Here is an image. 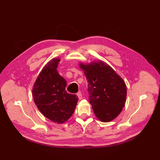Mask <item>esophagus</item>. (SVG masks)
<instances>
[{"label":"esophagus","mask_w":160,"mask_h":160,"mask_svg":"<svg viewBox=\"0 0 160 160\" xmlns=\"http://www.w3.org/2000/svg\"><path fill=\"white\" fill-rule=\"evenodd\" d=\"M77 96H78V98L79 99V100L82 99V94H81V92H80V91L77 93Z\"/></svg>","instance_id":"34e87169"}]
</instances>
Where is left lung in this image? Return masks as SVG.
I'll return each instance as SVG.
<instances>
[{"mask_svg": "<svg viewBox=\"0 0 160 160\" xmlns=\"http://www.w3.org/2000/svg\"><path fill=\"white\" fill-rule=\"evenodd\" d=\"M79 64L88 81L89 102L95 115L103 122L115 119L125 105V82L111 66L101 60Z\"/></svg>", "mask_w": 160, "mask_h": 160, "instance_id": "8db88e82", "label": "left lung"}]
</instances>
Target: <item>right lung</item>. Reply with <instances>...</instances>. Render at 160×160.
<instances>
[{
	"label": "right lung",
	"instance_id": "obj_1",
	"mask_svg": "<svg viewBox=\"0 0 160 160\" xmlns=\"http://www.w3.org/2000/svg\"><path fill=\"white\" fill-rule=\"evenodd\" d=\"M60 60L52 58L43 67L33 85L32 96L44 117L62 124L73 115L78 97L67 93L66 81L57 70Z\"/></svg>",
	"mask_w": 160,
	"mask_h": 160
}]
</instances>
